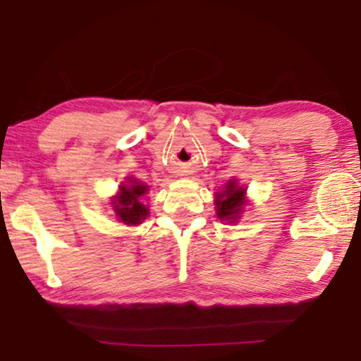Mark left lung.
<instances>
[{"label": "left lung", "instance_id": "obj_1", "mask_svg": "<svg viewBox=\"0 0 361 361\" xmlns=\"http://www.w3.org/2000/svg\"><path fill=\"white\" fill-rule=\"evenodd\" d=\"M246 190V186L239 185V181L233 178V180H227L224 188L215 192L214 204L219 221L224 224L239 222L247 205Z\"/></svg>", "mask_w": 361, "mask_h": 361}]
</instances>
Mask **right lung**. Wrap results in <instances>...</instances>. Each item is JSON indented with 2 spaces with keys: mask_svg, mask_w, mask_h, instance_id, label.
I'll return each instance as SVG.
<instances>
[{
  "mask_svg": "<svg viewBox=\"0 0 361 361\" xmlns=\"http://www.w3.org/2000/svg\"><path fill=\"white\" fill-rule=\"evenodd\" d=\"M149 192V185L134 176H126L118 186L117 193L110 198V207L117 221L126 226H139L147 219L149 205L144 204V197Z\"/></svg>",
  "mask_w": 361,
  "mask_h": 361,
  "instance_id": "right-lung-1",
  "label": "right lung"
}]
</instances>
